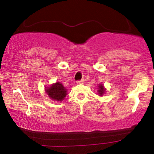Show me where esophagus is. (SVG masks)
<instances>
[{
    "instance_id": "obj_1",
    "label": "esophagus",
    "mask_w": 154,
    "mask_h": 154,
    "mask_svg": "<svg viewBox=\"0 0 154 154\" xmlns=\"http://www.w3.org/2000/svg\"><path fill=\"white\" fill-rule=\"evenodd\" d=\"M84 82H85L84 79H81V80H78L77 82V84H83V83H84Z\"/></svg>"
}]
</instances>
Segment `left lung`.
<instances>
[{"label": "left lung", "instance_id": "1", "mask_svg": "<svg viewBox=\"0 0 154 154\" xmlns=\"http://www.w3.org/2000/svg\"><path fill=\"white\" fill-rule=\"evenodd\" d=\"M98 88H98V94L101 96V95H103L104 94V93H105L106 89H105V88L103 87V85H101V84L99 85Z\"/></svg>", "mask_w": 154, "mask_h": 154}]
</instances>
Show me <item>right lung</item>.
<instances>
[{
	"label": "right lung",
	"instance_id": "obj_1",
	"mask_svg": "<svg viewBox=\"0 0 154 154\" xmlns=\"http://www.w3.org/2000/svg\"><path fill=\"white\" fill-rule=\"evenodd\" d=\"M48 95L52 100L61 101L64 99L67 94V91L61 82H56L45 89Z\"/></svg>",
	"mask_w": 154,
	"mask_h": 154
}]
</instances>
